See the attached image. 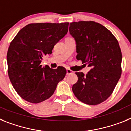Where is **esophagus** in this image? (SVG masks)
Wrapping results in <instances>:
<instances>
[{
    "instance_id": "1",
    "label": "esophagus",
    "mask_w": 131,
    "mask_h": 131,
    "mask_svg": "<svg viewBox=\"0 0 131 131\" xmlns=\"http://www.w3.org/2000/svg\"><path fill=\"white\" fill-rule=\"evenodd\" d=\"M72 73H73V71H71V70H70V69H66L67 75H70V74H72Z\"/></svg>"
}]
</instances>
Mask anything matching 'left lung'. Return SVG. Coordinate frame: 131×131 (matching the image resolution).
<instances>
[{
    "mask_svg": "<svg viewBox=\"0 0 131 131\" xmlns=\"http://www.w3.org/2000/svg\"><path fill=\"white\" fill-rule=\"evenodd\" d=\"M69 31L75 40L76 58L91 68L86 75L75 73L78 80L73 92L86 104H99L112 94L121 77L119 42L106 27L94 21L70 23Z\"/></svg>",
    "mask_w": 131,
    "mask_h": 131,
    "instance_id": "1",
    "label": "left lung"
}]
</instances>
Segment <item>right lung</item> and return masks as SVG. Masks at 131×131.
Masks as SVG:
<instances>
[{"mask_svg":"<svg viewBox=\"0 0 131 131\" xmlns=\"http://www.w3.org/2000/svg\"><path fill=\"white\" fill-rule=\"evenodd\" d=\"M68 25V22L28 24L10 43L7 53L9 78L26 101L37 104L49 98L66 75L63 67L42 68L40 63L43 56L51 54L55 44L67 34Z\"/></svg>","mask_w":131,"mask_h":131,"instance_id":"add662e5","label":"right lung"}]
</instances>
